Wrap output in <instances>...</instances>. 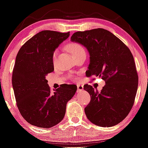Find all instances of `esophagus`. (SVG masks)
<instances>
[{"instance_id":"obj_1","label":"esophagus","mask_w":148,"mask_h":148,"mask_svg":"<svg viewBox=\"0 0 148 148\" xmlns=\"http://www.w3.org/2000/svg\"><path fill=\"white\" fill-rule=\"evenodd\" d=\"M77 88H78V89L77 90H78V92H80L84 90V86L82 85H77Z\"/></svg>"}]
</instances>
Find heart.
Here are the masks:
<instances>
[{
  "mask_svg": "<svg viewBox=\"0 0 148 148\" xmlns=\"http://www.w3.org/2000/svg\"><path fill=\"white\" fill-rule=\"evenodd\" d=\"M66 48L70 54H71L72 57L76 56V55L80 54L82 52H84V50L82 46L80 44L76 43V42H72V43L69 44V45H67ZM56 54H57V51H54V52L53 53V55H52V60L54 62H55V60H56ZM72 78H74V77L72 76Z\"/></svg>",
  "mask_w": 148,
  "mask_h": 148,
  "instance_id": "heart-1",
  "label": "heart"
}]
</instances>
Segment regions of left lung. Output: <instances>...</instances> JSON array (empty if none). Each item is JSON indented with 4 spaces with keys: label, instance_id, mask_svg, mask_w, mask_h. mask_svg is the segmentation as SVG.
Listing matches in <instances>:
<instances>
[{
    "label": "left lung",
    "instance_id": "obj_1",
    "mask_svg": "<svg viewBox=\"0 0 148 148\" xmlns=\"http://www.w3.org/2000/svg\"><path fill=\"white\" fill-rule=\"evenodd\" d=\"M71 40L81 44L90 54L86 76H99L106 85L100 92L86 84L91 100L84 108L87 118L101 127H111L125 118L135 100L138 76L133 55L112 32L96 28L73 34Z\"/></svg>",
    "mask_w": 148,
    "mask_h": 148
}]
</instances>
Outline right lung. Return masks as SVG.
<instances>
[{"mask_svg": "<svg viewBox=\"0 0 148 148\" xmlns=\"http://www.w3.org/2000/svg\"><path fill=\"white\" fill-rule=\"evenodd\" d=\"M70 36L43 30L26 41L16 57L12 83L19 112L32 125L50 128L63 120L66 103L76 93L75 85H62L50 91L46 76L54 71L52 55Z\"/></svg>", "mask_w": 148, "mask_h": 148, "instance_id": "obj_1", "label": "right lung"}]
</instances>
